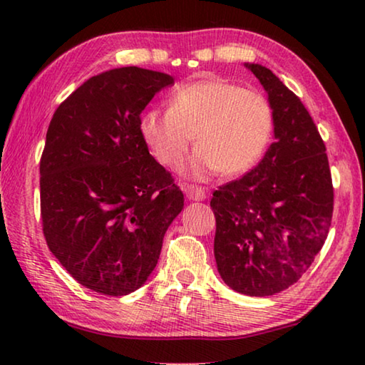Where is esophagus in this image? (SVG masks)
I'll return each mask as SVG.
<instances>
[{"label": "esophagus", "instance_id": "34e87169", "mask_svg": "<svg viewBox=\"0 0 365 365\" xmlns=\"http://www.w3.org/2000/svg\"><path fill=\"white\" fill-rule=\"evenodd\" d=\"M182 190L185 191V195H187L190 201H205L206 200V191L200 187H195V185H183Z\"/></svg>", "mask_w": 365, "mask_h": 365}]
</instances>
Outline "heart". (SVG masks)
<instances>
[{"label": "heart", "mask_w": 365, "mask_h": 365, "mask_svg": "<svg viewBox=\"0 0 365 365\" xmlns=\"http://www.w3.org/2000/svg\"><path fill=\"white\" fill-rule=\"evenodd\" d=\"M274 127L272 108L255 90L225 80L183 85L169 109H148L140 133L160 163L175 168L193 141L197 151L188 174L205 180L215 172L238 175L261 160Z\"/></svg>", "instance_id": "heart-1"}]
</instances>
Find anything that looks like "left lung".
I'll list each match as a JSON object with an SVG mask.
<instances>
[{"label":"left lung","mask_w":365,"mask_h":365,"mask_svg":"<svg viewBox=\"0 0 365 365\" xmlns=\"http://www.w3.org/2000/svg\"><path fill=\"white\" fill-rule=\"evenodd\" d=\"M245 67L267 93L274 143L251 172L214 191V256L235 292L270 296L298 282L322 250L333 187L325 145L304 104L265 66Z\"/></svg>","instance_id":"left-lung-1"}]
</instances>
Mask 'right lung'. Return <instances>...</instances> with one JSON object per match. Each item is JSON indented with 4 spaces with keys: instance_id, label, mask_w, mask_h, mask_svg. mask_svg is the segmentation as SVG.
<instances>
[{
    "instance_id": "1",
    "label": "right lung",
    "mask_w": 365,
    "mask_h": 365,
    "mask_svg": "<svg viewBox=\"0 0 365 365\" xmlns=\"http://www.w3.org/2000/svg\"><path fill=\"white\" fill-rule=\"evenodd\" d=\"M169 73L119 67L83 82L54 113L40 160L49 251L80 285L123 296L145 285L183 193L140 133Z\"/></svg>"
}]
</instances>
